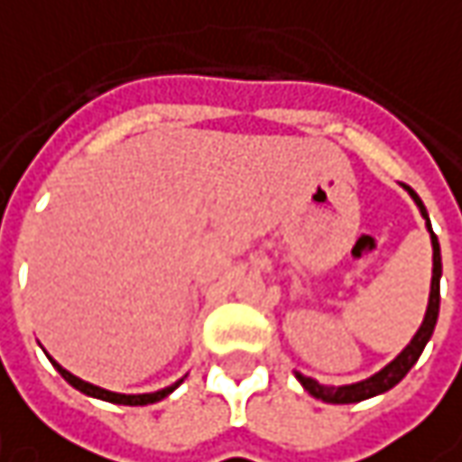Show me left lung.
<instances>
[{"label": "left lung", "mask_w": 462, "mask_h": 462, "mask_svg": "<svg viewBox=\"0 0 462 462\" xmlns=\"http://www.w3.org/2000/svg\"><path fill=\"white\" fill-rule=\"evenodd\" d=\"M409 196L413 199V204L419 207L421 211V217H424V222H427V230H430L431 237V287H430V302H427V312H424V320H421V326H419V331L413 333V338L406 344V349L401 351L393 362H388L385 367L380 372H374L372 377L367 380H359V383H351V385H320L318 380H312V377H305V374H300V372H294V377L300 380V385L305 388V391L310 393L312 398H320V401H326V403H359V401H367L372 395H380V393L391 391L393 385H398L409 370H411L413 365H416V359L421 356V351L427 346V341L431 338V333H434V326H437V315H439V276H442V255H439V240H437V235L431 232V222H430V214H427V207L421 204V199L416 196L411 186H406V183H401Z\"/></svg>", "instance_id": "1"}]
</instances>
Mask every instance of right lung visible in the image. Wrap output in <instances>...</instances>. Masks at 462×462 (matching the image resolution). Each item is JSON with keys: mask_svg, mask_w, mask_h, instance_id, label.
Masks as SVG:
<instances>
[{"mask_svg": "<svg viewBox=\"0 0 462 462\" xmlns=\"http://www.w3.org/2000/svg\"><path fill=\"white\" fill-rule=\"evenodd\" d=\"M49 356V354H46ZM51 359V356H49ZM51 365L59 370V374L69 383L71 388H77L79 393H85V395H90V398H100V401H108V403H121V406H147V403H157V401H162V398H168L183 380H178L175 385L171 388H162V391L157 393H139V395H126V393H113L106 391V388H97V385H92V383H85V380H79L77 374H71L69 370H64L56 359H51Z\"/></svg>", "mask_w": 462, "mask_h": 462, "instance_id": "1", "label": "right lung"}]
</instances>
